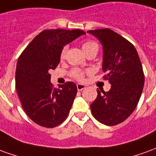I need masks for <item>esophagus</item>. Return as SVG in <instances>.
Masks as SVG:
<instances>
[{
    "label": "esophagus",
    "mask_w": 156,
    "mask_h": 156,
    "mask_svg": "<svg viewBox=\"0 0 156 156\" xmlns=\"http://www.w3.org/2000/svg\"><path fill=\"white\" fill-rule=\"evenodd\" d=\"M76 87H77V90H82L83 89H85L86 88V86L84 85V84H77L76 85Z\"/></svg>",
    "instance_id": "obj_1"
}]
</instances>
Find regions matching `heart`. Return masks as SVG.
<instances>
[{
    "label": "heart",
    "mask_w": 156,
    "mask_h": 156,
    "mask_svg": "<svg viewBox=\"0 0 156 156\" xmlns=\"http://www.w3.org/2000/svg\"><path fill=\"white\" fill-rule=\"evenodd\" d=\"M81 48H82V50H83L84 53L86 54L87 51H89V50L92 49V48H98V46L96 43H94L92 41H87V42L83 43ZM66 53V47H65V48H63V49L61 50V53H60V58L61 59L65 58ZM71 76H72L74 79H76V80H83L84 78V72L80 69H75L71 71Z\"/></svg>",
    "instance_id": "obj_1"
}]
</instances>
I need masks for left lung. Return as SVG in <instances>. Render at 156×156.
<instances>
[{
    "mask_svg": "<svg viewBox=\"0 0 156 156\" xmlns=\"http://www.w3.org/2000/svg\"><path fill=\"white\" fill-rule=\"evenodd\" d=\"M87 33L101 43L102 70L111 84L109 91L98 89L90 111L101 123L116 125L133 113L140 101L144 84L142 65L136 48L121 35L108 28Z\"/></svg>",
    "mask_w": 156,
    "mask_h": 156,
    "instance_id": "left-lung-1",
    "label": "left lung"
}]
</instances>
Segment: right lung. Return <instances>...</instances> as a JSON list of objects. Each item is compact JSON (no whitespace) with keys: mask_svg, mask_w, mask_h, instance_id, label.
I'll return each instance as SVG.
<instances>
[{"mask_svg":"<svg viewBox=\"0 0 156 156\" xmlns=\"http://www.w3.org/2000/svg\"><path fill=\"white\" fill-rule=\"evenodd\" d=\"M86 33L79 29L41 32L20 55L16 69V89L23 110L34 122L54 128L69 114L77 93L74 82L53 88L49 70L60 61L63 48Z\"/></svg>","mask_w":156,"mask_h":156,"instance_id":"obj_1","label":"right lung"}]
</instances>
